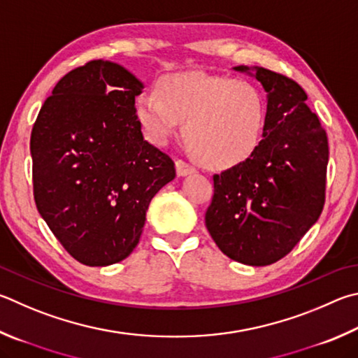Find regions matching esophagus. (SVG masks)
I'll return each mask as SVG.
<instances>
[{"mask_svg": "<svg viewBox=\"0 0 358 358\" xmlns=\"http://www.w3.org/2000/svg\"><path fill=\"white\" fill-rule=\"evenodd\" d=\"M175 167H177L178 177H186V175H191V173L196 172V167L191 166L189 162H186L183 159L175 161Z\"/></svg>", "mask_w": 358, "mask_h": 358, "instance_id": "obj_1", "label": "esophagus"}]
</instances>
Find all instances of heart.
<instances>
[{"label": "heart", "instance_id": "b5f03b06", "mask_svg": "<svg viewBox=\"0 0 358 358\" xmlns=\"http://www.w3.org/2000/svg\"><path fill=\"white\" fill-rule=\"evenodd\" d=\"M134 109L147 139L158 145L187 123L194 155L213 169L235 167L250 158L266 117L263 94L252 81L205 73L162 76L157 95L139 94Z\"/></svg>", "mask_w": 358, "mask_h": 358}]
</instances>
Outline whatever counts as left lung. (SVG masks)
<instances>
[{
  "instance_id": "left-lung-1",
  "label": "left lung",
  "mask_w": 358,
  "mask_h": 358,
  "mask_svg": "<svg viewBox=\"0 0 358 358\" xmlns=\"http://www.w3.org/2000/svg\"><path fill=\"white\" fill-rule=\"evenodd\" d=\"M235 70L250 73L245 66ZM253 71L268 92L263 139L250 158L214 175L205 225L229 258L268 266L288 255L321 216L329 142L296 81L263 67Z\"/></svg>"
}]
</instances>
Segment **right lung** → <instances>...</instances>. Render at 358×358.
Masks as SVG:
<instances>
[{
  "instance_id": "1",
  "label": "right lung",
  "mask_w": 358,
  "mask_h": 358,
  "mask_svg": "<svg viewBox=\"0 0 358 358\" xmlns=\"http://www.w3.org/2000/svg\"><path fill=\"white\" fill-rule=\"evenodd\" d=\"M142 87L119 64L89 61L57 81L32 127L36 206L86 266L125 259L155 194L175 178L171 157L142 136L134 109Z\"/></svg>"
}]
</instances>
